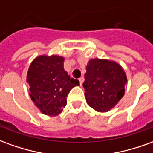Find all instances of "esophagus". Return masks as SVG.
I'll list each match as a JSON object with an SVG mask.
<instances>
[{
    "label": "esophagus",
    "mask_w": 153,
    "mask_h": 153,
    "mask_svg": "<svg viewBox=\"0 0 153 153\" xmlns=\"http://www.w3.org/2000/svg\"><path fill=\"white\" fill-rule=\"evenodd\" d=\"M79 84H80V85H82V84H83V83H84V77H80L79 79Z\"/></svg>",
    "instance_id": "esophagus-1"
}]
</instances>
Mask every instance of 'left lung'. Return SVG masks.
Returning a JSON list of instances; mask_svg holds the SVG:
<instances>
[{
	"label": "left lung",
	"instance_id": "left-lung-1",
	"mask_svg": "<svg viewBox=\"0 0 153 153\" xmlns=\"http://www.w3.org/2000/svg\"><path fill=\"white\" fill-rule=\"evenodd\" d=\"M84 79L83 86L87 103L98 112L109 111L124 95L127 76L116 62L90 59Z\"/></svg>",
	"mask_w": 153,
	"mask_h": 153
}]
</instances>
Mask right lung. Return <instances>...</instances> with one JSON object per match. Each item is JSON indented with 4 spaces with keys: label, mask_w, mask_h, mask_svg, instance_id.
Returning a JSON list of instances; mask_svg holds the SVG:
<instances>
[{
    "label": "right lung",
    "mask_w": 153,
    "mask_h": 153,
    "mask_svg": "<svg viewBox=\"0 0 153 153\" xmlns=\"http://www.w3.org/2000/svg\"><path fill=\"white\" fill-rule=\"evenodd\" d=\"M65 58L58 55H40L30 65L26 81L30 96L44 114L56 116L67 103L66 97L77 85L78 79L68 75L64 69Z\"/></svg>",
    "instance_id": "right-lung-1"
}]
</instances>
